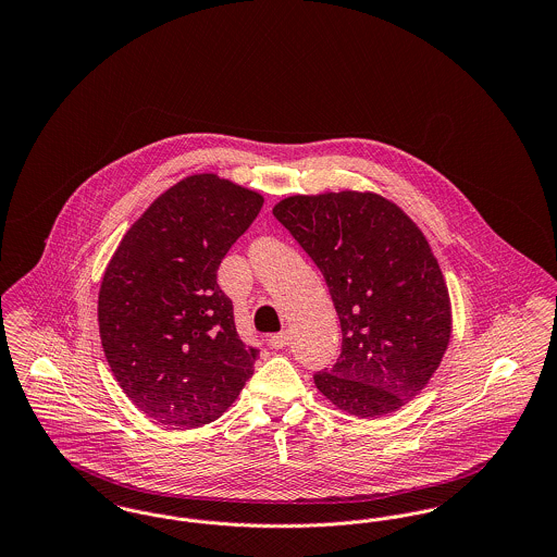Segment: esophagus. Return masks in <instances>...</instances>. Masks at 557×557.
<instances>
[{
  "label": "esophagus",
  "instance_id": "1",
  "mask_svg": "<svg viewBox=\"0 0 557 557\" xmlns=\"http://www.w3.org/2000/svg\"><path fill=\"white\" fill-rule=\"evenodd\" d=\"M290 341V330H284V332H280V334L269 336V345H271V348H284V346L288 345Z\"/></svg>",
  "mask_w": 557,
  "mask_h": 557
}]
</instances>
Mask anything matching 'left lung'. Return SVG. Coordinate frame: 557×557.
I'll use <instances>...</instances> for the list:
<instances>
[{
  "label": "left lung",
  "mask_w": 557,
  "mask_h": 557,
  "mask_svg": "<svg viewBox=\"0 0 557 557\" xmlns=\"http://www.w3.org/2000/svg\"><path fill=\"white\" fill-rule=\"evenodd\" d=\"M275 219L319 267L343 330L319 391L355 418H382L420 395L450 338L449 292L424 234L375 194L290 196Z\"/></svg>",
  "instance_id": "1"
}]
</instances>
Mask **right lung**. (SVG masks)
I'll list each match as a JSON object with an SVG mask.
<instances>
[{"mask_svg":"<svg viewBox=\"0 0 557 557\" xmlns=\"http://www.w3.org/2000/svg\"><path fill=\"white\" fill-rule=\"evenodd\" d=\"M261 207L257 191L191 175L152 202L108 263L98 298L108 366L159 424L214 422L255 371L259 348L239 341L216 269Z\"/></svg>","mask_w":557,"mask_h":557,"instance_id":"add662e5","label":"right lung"}]
</instances>
